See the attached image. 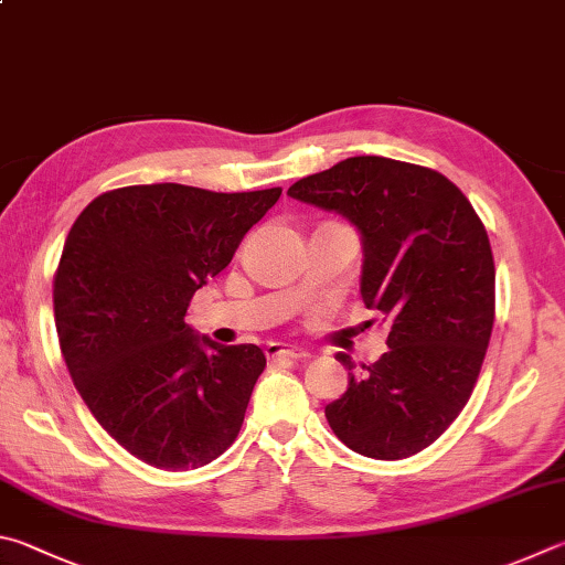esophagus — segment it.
Returning <instances> with one entry per match:
<instances>
[{
  "label": "esophagus",
  "instance_id": "esophagus-1",
  "mask_svg": "<svg viewBox=\"0 0 565 565\" xmlns=\"http://www.w3.org/2000/svg\"><path fill=\"white\" fill-rule=\"evenodd\" d=\"M266 355H269V358H289V361H306V358H311V353L303 351V348H294V345H284V343L266 345Z\"/></svg>",
  "mask_w": 565,
  "mask_h": 565
}]
</instances>
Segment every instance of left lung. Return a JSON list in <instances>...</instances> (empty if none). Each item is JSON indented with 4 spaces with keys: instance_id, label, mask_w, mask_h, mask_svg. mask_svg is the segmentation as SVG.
I'll list each match as a JSON object with an SVG mask.
<instances>
[{
    "instance_id": "1",
    "label": "left lung",
    "mask_w": 565,
    "mask_h": 565,
    "mask_svg": "<svg viewBox=\"0 0 565 565\" xmlns=\"http://www.w3.org/2000/svg\"><path fill=\"white\" fill-rule=\"evenodd\" d=\"M289 198L335 212L361 234V296L390 326L387 351L326 405L358 455L423 452L467 405L494 326V256L475 207L445 175L358 156L294 182Z\"/></svg>"
}]
</instances>
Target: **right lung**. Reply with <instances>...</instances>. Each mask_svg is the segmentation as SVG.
<instances>
[{
	"label": "right lung",
	"mask_w": 565,
	"mask_h": 565,
	"mask_svg": "<svg viewBox=\"0 0 565 565\" xmlns=\"http://www.w3.org/2000/svg\"><path fill=\"white\" fill-rule=\"evenodd\" d=\"M281 188L210 192L132 184L71 227L54 279L61 353L98 425L158 469H198L227 449L266 355L184 323L194 291L232 262Z\"/></svg>",
	"instance_id": "add662e5"
}]
</instances>
